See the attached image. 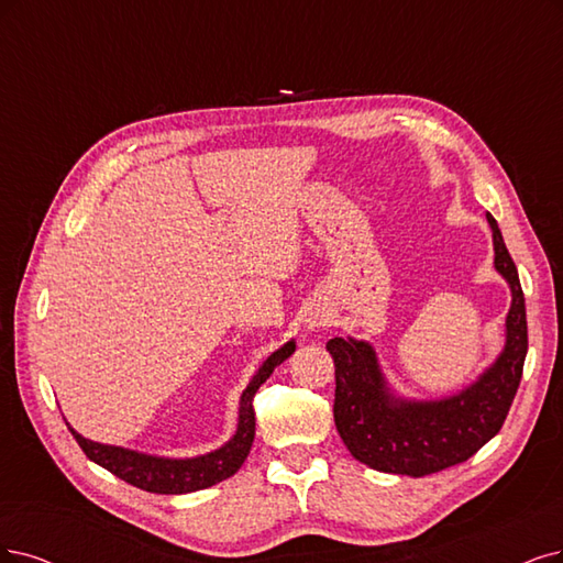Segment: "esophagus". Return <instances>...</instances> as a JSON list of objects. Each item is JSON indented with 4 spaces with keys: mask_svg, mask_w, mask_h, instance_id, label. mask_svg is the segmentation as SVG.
Returning <instances> with one entry per match:
<instances>
[{
    "mask_svg": "<svg viewBox=\"0 0 563 563\" xmlns=\"http://www.w3.org/2000/svg\"><path fill=\"white\" fill-rule=\"evenodd\" d=\"M306 322H308V329L324 327V324H327V316H324V313H310V318H308Z\"/></svg>",
    "mask_w": 563,
    "mask_h": 563,
    "instance_id": "1",
    "label": "esophagus"
}]
</instances>
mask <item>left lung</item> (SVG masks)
I'll return each mask as SVG.
<instances>
[{
  "mask_svg": "<svg viewBox=\"0 0 563 563\" xmlns=\"http://www.w3.org/2000/svg\"><path fill=\"white\" fill-rule=\"evenodd\" d=\"M494 236V266L512 292L506 318V345L496 362L460 394L435 401L401 399L387 387L376 350L366 341L331 339L336 366L334 422L357 462L383 471L422 477L466 462L501 431L527 357V308L517 266L501 229L487 213Z\"/></svg>",
  "mask_w": 563,
  "mask_h": 563,
  "instance_id": "obj_1",
  "label": "left lung"
}]
</instances>
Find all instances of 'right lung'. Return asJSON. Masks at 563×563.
<instances>
[{
    "mask_svg": "<svg viewBox=\"0 0 563 563\" xmlns=\"http://www.w3.org/2000/svg\"><path fill=\"white\" fill-rule=\"evenodd\" d=\"M295 341H287L280 350L271 355L260 371L247 383L241 394L239 406V427L232 441H227L220 450H213L192 460H169V456H153L134 450H124L115 445H101L95 441L82 439L78 431L69 427L76 443L86 452L90 462L103 466L118 475L120 481L130 483L143 492L153 494H190L197 489L213 487L227 477H232L245 462V456L255 441V408L253 399L262 383L274 373L278 364H283L295 352Z\"/></svg>",
    "mask_w": 563,
    "mask_h": 563,
    "instance_id": "obj_1",
    "label": "right lung"
}]
</instances>
